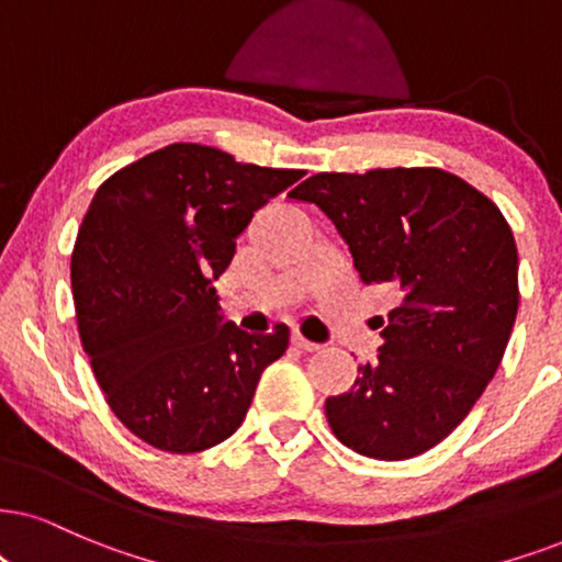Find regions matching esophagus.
I'll use <instances>...</instances> for the list:
<instances>
[{
    "mask_svg": "<svg viewBox=\"0 0 562 562\" xmlns=\"http://www.w3.org/2000/svg\"><path fill=\"white\" fill-rule=\"evenodd\" d=\"M293 345L297 347V350H303V352H314V350H318V345L311 342V339H305L301 331H293Z\"/></svg>",
    "mask_w": 562,
    "mask_h": 562,
    "instance_id": "esophagus-1",
    "label": "esophagus"
}]
</instances>
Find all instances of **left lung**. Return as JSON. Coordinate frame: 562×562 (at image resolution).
<instances>
[{"label": "left lung", "mask_w": 562, "mask_h": 562, "mask_svg": "<svg viewBox=\"0 0 562 562\" xmlns=\"http://www.w3.org/2000/svg\"><path fill=\"white\" fill-rule=\"evenodd\" d=\"M331 220L366 285L402 303L379 358L324 404L334 436L371 459L432 449L498 371L518 311V254L498 204L440 168L316 173L290 191Z\"/></svg>", "instance_id": "1"}]
</instances>
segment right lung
<instances>
[{
	"instance_id": "add662e5",
	"label": "right lung",
	"mask_w": 562,
	"mask_h": 562,
	"mask_svg": "<svg viewBox=\"0 0 562 562\" xmlns=\"http://www.w3.org/2000/svg\"><path fill=\"white\" fill-rule=\"evenodd\" d=\"M303 170L238 162L196 142L105 179L72 251L82 350L126 430L168 453L223 443L244 423L288 326L244 334L217 314V280L254 212Z\"/></svg>"
}]
</instances>
